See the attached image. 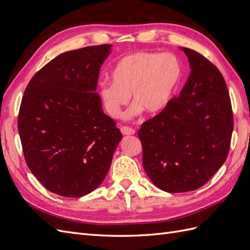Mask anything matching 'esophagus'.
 <instances>
[{
    "label": "esophagus",
    "instance_id": "1",
    "mask_svg": "<svg viewBox=\"0 0 250 250\" xmlns=\"http://www.w3.org/2000/svg\"><path fill=\"white\" fill-rule=\"evenodd\" d=\"M121 132H122L124 135H130V134H134L135 130L131 127L122 126V127H121Z\"/></svg>",
    "mask_w": 250,
    "mask_h": 250
}]
</instances>
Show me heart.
I'll use <instances>...</instances> for the list:
<instances>
[{"mask_svg":"<svg viewBox=\"0 0 250 250\" xmlns=\"http://www.w3.org/2000/svg\"><path fill=\"white\" fill-rule=\"evenodd\" d=\"M183 64L172 53L134 52L121 58L111 71L112 82L99 85L104 108L118 118L132 96L130 115L145 110L157 115L167 108L181 84Z\"/></svg>","mask_w":250,"mask_h":250,"instance_id":"b5f03b06","label":"heart"}]
</instances>
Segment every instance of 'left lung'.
Returning <instances> with one entry per match:
<instances>
[{"label": "left lung", "mask_w": 250, "mask_h": 250, "mask_svg": "<svg viewBox=\"0 0 250 250\" xmlns=\"http://www.w3.org/2000/svg\"><path fill=\"white\" fill-rule=\"evenodd\" d=\"M191 74L178 97L139 129L144 170L163 191L197 190L226 161L233 129L222 74L200 53L181 48Z\"/></svg>", "instance_id": "1"}]
</instances>
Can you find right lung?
<instances>
[{
  "instance_id": "1",
  "label": "right lung",
  "mask_w": 250,
  "mask_h": 250,
  "mask_svg": "<svg viewBox=\"0 0 250 250\" xmlns=\"http://www.w3.org/2000/svg\"><path fill=\"white\" fill-rule=\"evenodd\" d=\"M110 44L67 51L30 80L18 128L30 171L52 193L82 197L106 176L122 133L96 93Z\"/></svg>"
}]
</instances>
